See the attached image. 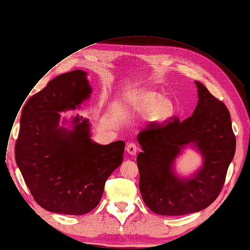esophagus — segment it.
I'll use <instances>...</instances> for the list:
<instances>
[{
	"label": "esophagus",
	"instance_id": "34e87169",
	"mask_svg": "<svg viewBox=\"0 0 250 250\" xmlns=\"http://www.w3.org/2000/svg\"><path fill=\"white\" fill-rule=\"evenodd\" d=\"M126 150L129 154L131 155H135L137 153V150H138V146L136 145V143L134 142H130L127 144L126 146Z\"/></svg>",
	"mask_w": 250,
	"mask_h": 250
}]
</instances>
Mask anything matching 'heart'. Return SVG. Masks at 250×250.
<instances>
[{
    "mask_svg": "<svg viewBox=\"0 0 250 250\" xmlns=\"http://www.w3.org/2000/svg\"><path fill=\"white\" fill-rule=\"evenodd\" d=\"M125 104L137 112H148L149 118L154 122H164L175 112L174 101L170 97H163L160 93L154 91H140L129 96Z\"/></svg>",
    "mask_w": 250,
    "mask_h": 250,
    "instance_id": "1",
    "label": "heart"
}]
</instances>
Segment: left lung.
<instances>
[{
    "label": "left lung",
    "mask_w": 250,
    "mask_h": 250,
    "mask_svg": "<svg viewBox=\"0 0 250 250\" xmlns=\"http://www.w3.org/2000/svg\"><path fill=\"white\" fill-rule=\"evenodd\" d=\"M199 101L193 115L167 124L150 123L137 140L142 152L137 155L142 199L158 215L181 216L206 209L217 199L236 149L230 113L200 82ZM187 145L201 153L204 163L190 178L178 177L174 159Z\"/></svg>",
    "instance_id": "obj_1"
}]
</instances>
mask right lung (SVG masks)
<instances>
[{
    "instance_id": "obj_1",
    "label": "right lung",
    "mask_w": 250,
    "mask_h": 250,
    "mask_svg": "<svg viewBox=\"0 0 250 250\" xmlns=\"http://www.w3.org/2000/svg\"><path fill=\"white\" fill-rule=\"evenodd\" d=\"M86 72H65L26 102L15 158L39 206L49 212L83 215L97 207L110 174L123 161L122 140L101 145L91 139L90 123L79 115L72 129L60 126L61 114L90 98Z\"/></svg>"
}]
</instances>
